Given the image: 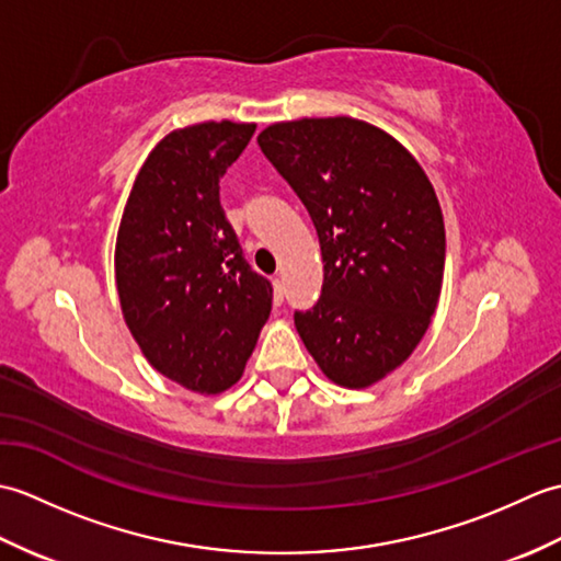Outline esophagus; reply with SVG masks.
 <instances>
[{
  "mask_svg": "<svg viewBox=\"0 0 561 561\" xmlns=\"http://www.w3.org/2000/svg\"><path fill=\"white\" fill-rule=\"evenodd\" d=\"M272 301L277 306L284 301V284H282L279 277L272 279Z\"/></svg>",
  "mask_w": 561,
  "mask_h": 561,
  "instance_id": "1",
  "label": "esophagus"
}]
</instances>
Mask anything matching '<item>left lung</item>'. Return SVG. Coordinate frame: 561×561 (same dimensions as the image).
Returning a JSON list of instances; mask_svg holds the SVG:
<instances>
[{
  "label": "left lung",
  "mask_w": 561,
  "mask_h": 561,
  "mask_svg": "<svg viewBox=\"0 0 561 561\" xmlns=\"http://www.w3.org/2000/svg\"><path fill=\"white\" fill-rule=\"evenodd\" d=\"M301 197L323 296L294 325L332 383L362 390L410 359L436 313L446 229L436 190L400 141L356 117H301L257 135Z\"/></svg>",
  "instance_id": "8db88e82"
}]
</instances>
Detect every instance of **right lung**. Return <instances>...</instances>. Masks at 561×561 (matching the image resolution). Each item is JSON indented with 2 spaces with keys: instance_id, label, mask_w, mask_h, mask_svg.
<instances>
[{
  "instance_id": "obj_1",
  "label": "right lung",
  "mask_w": 561,
  "mask_h": 561,
  "mask_svg": "<svg viewBox=\"0 0 561 561\" xmlns=\"http://www.w3.org/2000/svg\"><path fill=\"white\" fill-rule=\"evenodd\" d=\"M255 123L205 121L165 135L141 163L115 241V287L145 359L219 396L241 380L272 311L219 205V181Z\"/></svg>"
}]
</instances>
